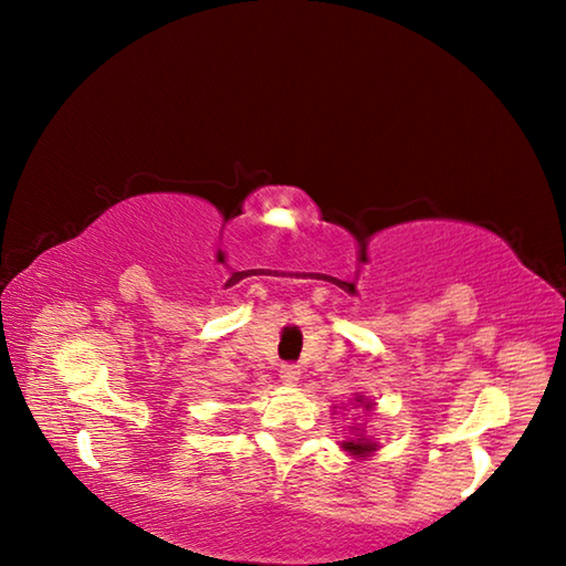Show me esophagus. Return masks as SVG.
I'll return each mask as SVG.
<instances>
[{
  "instance_id": "esophagus-1",
  "label": "esophagus",
  "mask_w": 566,
  "mask_h": 566,
  "mask_svg": "<svg viewBox=\"0 0 566 566\" xmlns=\"http://www.w3.org/2000/svg\"><path fill=\"white\" fill-rule=\"evenodd\" d=\"M280 379L284 381L286 387H294L296 381H300V369H296L294 364H284L282 371H280Z\"/></svg>"
}]
</instances>
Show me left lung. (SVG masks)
Wrapping results in <instances>:
<instances>
[{"label": "left lung", "instance_id": "left-lung-1", "mask_svg": "<svg viewBox=\"0 0 566 566\" xmlns=\"http://www.w3.org/2000/svg\"><path fill=\"white\" fill-rule=\"evenodd\" d=\"M334 409H337V407H334ZM342 409L344 411L352 409V411H357V415H369V411H375V401L367 399L364 395H359V391H354L352 399H349V405L342 407ZM339 447L349 457H354V459H367V457H371V454L377 452L379 442L367 432V421H359V424L347 427V437L342 439Z\"/></svg>", "mask_w": 566, "mask_h": 566}]
</instances>
